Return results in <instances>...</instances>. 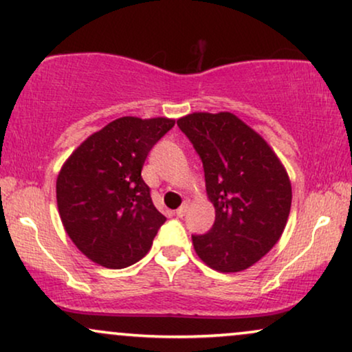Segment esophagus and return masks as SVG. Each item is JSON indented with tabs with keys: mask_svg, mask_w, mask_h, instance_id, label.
Here are the masks:
<instances>
[{
	"mask_svg": "<svg viewBox=\"0 0 352 352\" xmlns=\"http://www.w3.org/2000/svg\"><path fill=\"white\" fill-rule=\"evenodd\" d=\"M188 208H190V199H185L184 204H182V206L177 209V216L184 217L186 214V211H188Z\"/></svg>",
	"mask_w": 352,
	"mask_h": 352,
	"instance_id": "1",
	"label": "esophagus"
}]
</instances>
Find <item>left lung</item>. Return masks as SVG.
Wrapping results in <instances>:
<instances>
[{"label":"left lung","mask_w":352,"mask_h":352,"mask_svg":"<svg viewBox=\"0 0 352 352\" xmlns=\"http://www.w3.org/2000/svg\"><path fill=\"white\" fill-rule=\"evenodd\" d=\"M177 124L201 157L216 219L203 235H191L209 268L237 273L276 245L291 212L286 168L270 144L230 112H195Z\"/></svg>","instance_id":"8db88e82"}]
</instances>
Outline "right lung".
<instances>
[{"label":"right lung","mask_w":352,"mask_h":352,"mask_svg":"<svg viewBox=\"0 0 352 352\" xmlns=\"http://www.w3.org/2000/svg\"><path fill=\"white\" fill-rule=\"evenodd\" d=\"M175 120L122 117L96 131L66 159L56 179L61 222L94 263L126 268L149 252L166 216L141 170L149 151Z\"/></svg>","instance_id":"right-lung-1"}]
</instances>
